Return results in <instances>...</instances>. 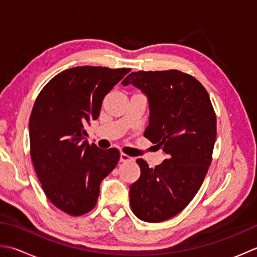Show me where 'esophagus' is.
Listing matches in <instances>:
<instances>
[{"mask_svg":"<svg viewBox=\"0 0 257 257\" xmlns=\"http://www.w3.org/2000/svg\"><path fill=\"white\" fill-rule=\"evenodd\" d=\"M120 161H121V162L134 161V158L128 156V155H125V154H122V152H121V154H120Z\"/></svg>","mask_w":257,"mask_h":257,"instance_id":"34e87169","label":"esophagus"}]
</instances>
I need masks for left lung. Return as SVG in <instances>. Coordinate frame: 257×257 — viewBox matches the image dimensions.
Returning a JSON list of instances; mask_svg holds the SVG:
<instances>
[{"label": "left lung", "instance_id": "8db88e82", "mask_svg": "<svg viewBox=\"0 0 257 257\" xmlns=\"http://www.w3.org/2000/svg\"><path fill=\"white\" fill-rule=\"evenodd\" d=\"M123 86L148 97L150 116L144 136L167 155L156 168L137 159L140 178L130 185V206L138 219H171L198 192L209 170L216 138V117L199 80L176 69L134 72Z\"/></svg>", "mask_w": 257, "mask_h": 257}]
</instances>
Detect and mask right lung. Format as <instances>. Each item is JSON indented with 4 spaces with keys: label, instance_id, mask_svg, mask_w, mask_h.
<instances>
[{
    "label": "right lung",
    "instance_id": "obj_1",
    "mask_svg": "<svg viewBox=\"0 0 257 257\" xmlns=\"http://www.w3.org/2000/svg\"><path fill=\"white\" fill-rule=\"evenodd\" d=\"M130 68L80 66L52 78L37 96L30 117L31 158L46 196L78 216L94 209L100 182L119 161L117 149L84 140L85 127L99 117L103 98Z\"/></svg>",
    "mask_w": 257,
    "mask_h": 257
}]
</instances>
